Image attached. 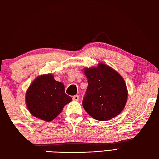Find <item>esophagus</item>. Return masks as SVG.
<instances>
[{"mask_svg":"<svg viewBox=\"0 0 159 159\" xmlns=\"http://www.w3.org/2000/svg\"><path fill=\"white\" fill-rule=\"evenodd\" d=\"M72 99H73V100H74V101H79V96H77V95H76V96H73V98H72Z\"/></svg>","mask_w":159,"mask_h":159,"instance_id":"obj_1","label":"esophagus"}]
</instances>
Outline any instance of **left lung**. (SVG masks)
I'll return each mask as SVG.
<instances>
[{
	"label": "left lung",
	"instance_id": "left-lung-1",
	"mask_svg": "<svg viewBox=\"0 0 159 159\" xmlns=\"http://www.w3.org/2000/svg\"><path fill=\"white\" fill-rule=\"evenodd\" d=\"M88 87L83 106L91 117L107 121L119 115L126 105L128 91L123 78L104 63L85 68Z\"/></svg>",
	"mask_w": 159,
	"mask_h": 159
}]
</instances>
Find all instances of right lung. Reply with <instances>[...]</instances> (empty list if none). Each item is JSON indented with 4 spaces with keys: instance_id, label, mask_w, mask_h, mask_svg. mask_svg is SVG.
<instances>
[{
    "instance_id": "obj_1",
    "label": "right lung",
    "mask_w": 159,
    "mask_h": 159,
    "mask_svg": "<svg viewBox=\"0 0 159 159\" xmlns=\"http://www.w3.org/2000/svg\"><path fill=\"white\" fill-rule=\"evenodd\" d=\"M26 103L33 116L52 121L72 101L65 93L63 84L54 79L52 74H43L33 80L26 93Z\"/></svg>"
}]
</instances>
